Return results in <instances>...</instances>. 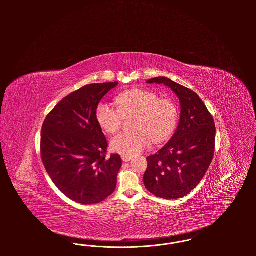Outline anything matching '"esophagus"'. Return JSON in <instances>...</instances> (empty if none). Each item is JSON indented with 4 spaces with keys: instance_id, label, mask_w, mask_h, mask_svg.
<instances>
[{
    "instance_id": "34e87169",
    "label": "esophagus",
    "mask_w": 256,
    "mask_h": 256,
    "mask_svg": "<svg viewBox=\"0 0 256 256\" xmlns=\"http://www.w3.org/2000/svg\"><path fill=\"white\" fill-rule=\"evenodd\" d=\"M132 159V156H122V160L124 162H128Z\"/></svg>"
}]
</instances>
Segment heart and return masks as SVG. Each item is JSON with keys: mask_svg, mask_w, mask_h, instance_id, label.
Wrapping results in <instances>:
<instances>
[{"mask_svg": "<svg viewBox=\"0 0 256 256\" xmlns=\"http://www.w3.org/2000/svg\"><path fill=\"white\" fill-rule=\"evenodd\" d=\"M117 108L110 104H100L97 108L98 124L108 134L117 132L122 126L124 117L135 115L134 132L116 135L110 142L113 152L126 156H135L152 140L160 143L174 132L178 112L174 102L160 100L154 92L135 88L119 94Z\"/></svg>", "mask_w": 256, "mask_h": 256, "instance_id": "obj_1", "label": "heart"}]
</instances>
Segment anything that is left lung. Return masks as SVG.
Here are the masks:
<instances>
[{"instance_id":"1","label":"left lung","mask_w":256,"mask_h":256,"mask_svg":"<svg viewBox=\"0 0 256 256\" xmlns=\"http://www.w3.org/2000/svg\"><path fill=\"white\" fill-rule=\"evenodd\" d=\"M146 84H164L178 97L180 119L176 132L158 152L148 156L146 190L158 198L188 195L204 176L214 156L216 128L206 104L189 88L159 76Z\"/></svg>"}]
</instances>
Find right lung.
<instances>
[{"label":"right lung","mask_w":256,"mask_h":256,"mask_svg":"<svg viewBox=\"0 0 256 256\" xmlns=\"http://www.w3.org/2000/svg\"><path fill=\"white\" fill-rule=\"evenodd\" d=\"M118 84L82 87L62 98L42 126L45 169L64 195L82 204L100 202L116 188L122 159L106 158L108 142L96 113L100 100Z\"/></svg>","instance_id":"right-lung-1"}]
</instances>
